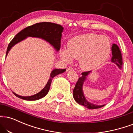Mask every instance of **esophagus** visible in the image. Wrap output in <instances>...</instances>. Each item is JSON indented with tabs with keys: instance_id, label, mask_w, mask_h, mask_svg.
<instances>
[{
	"instance_id": "esophagus-1",
	"label": "esophagus",
	"mask_w": 133,
	"mask_h": 133,
	"mask_svg": "<svg viewBox=\"0 0 133 133\" xmlns=\"http://www.w3.org/2000/svg\"><path fill=\"white\" fill-rule=\"evenodd\" d=\"M72 70H73L72 68H71V67H68V68H67L66 71H67V72H68V71H72Z\"/></svg>"
}]
</instances>
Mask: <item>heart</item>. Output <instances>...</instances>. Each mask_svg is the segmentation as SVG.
Returning <instances> with one entry per match:
<instances>
[{
  "mask_svg": "<svg viewBox=\"0 0 133 133\" xmlns=\"http://www.w3.org/2000/svg\"><path fill=\"white\" fill-rule=\"evenodd\" d=\"M111 43L105 35L87 33L75 36L68 43V49L61 52L62 58L71 62L73 58L79 59L81 68L84 70L95 69L109 56Z\"/></svg>",
  "mask_w": 133,
  "mask_h": 133,
  "instance_id": "heart-1",
  "label": "heart"
}]
</instances>
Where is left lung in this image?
Returning <instances> with one entry per match:
<instances>
[{
	"label": "left lung",
	"mask_w": 133,
	"mask_h": 133,
	"mask_svg": "<svg viewBox=\"0 0 133 133\" xmlns=\"http://www.w3.org/2000/svg\"><path fill=\"white\" fill-rule=\"evenodd\" d=\"M111 51H112V57H111V62L116 64L119 69L121 68L122 65V56H121V51L119 50V47L116 44H113L111 47ZM91 71L84 72L82 73V77L79 78L77 82H76L74 89L73 90V97L74 100L79 105H83L85 108L89 109H97L103 107L104 105H97L95 104H93L90 102H88L86 100L85 97L84 95L82 90L83 84L84 81H85L86 77L89 74Z\"/></svg>",
	"instance_id": "left-lung-1"
}]
</instances>
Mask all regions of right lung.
<instances>
[{
	"label": "right lung",
	"instance_id": "add662e5",
	"mask_svg": "<svg viewBox=\"0 0 133 133\" xmlns=\"http://www.w3.org/2000/svg\"><path fill=\"white\" fill-rule=\"evenodd\" d=\"M63 29L64 28L61 25L56 23H51V22H41V23H38L26 27L19 32L18 34L16 35L15 37L13 38L12 40L9 43L7 49V52H6V56L9 53V51L15 44L20 42L28 36L42 38L47 42L50 43L51 45L53 46L54 48L58 51L60 49L61 40L62 32L63 31ZM65 71H66L65 69H54L51 72L50 77L45 87L43 88L40 92L35 95L28 96V97H23V96L17 95L14 92H13V94L16 97L23 100H29V101L39 100L46 96L48 93L52 78L59 74L63 73Z\"/></svg>",
	"mask_w": 133,
	"mask_h": 133
}]
</instances>
